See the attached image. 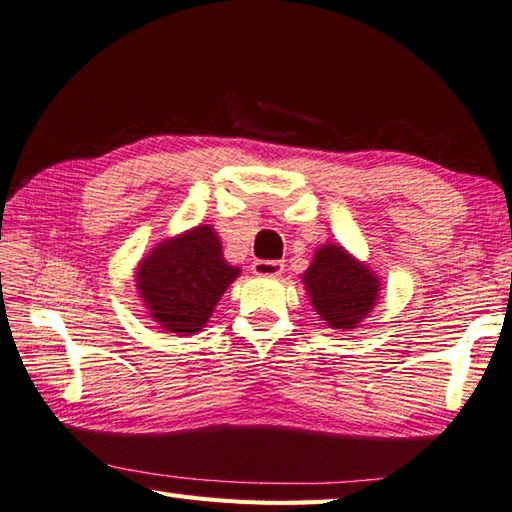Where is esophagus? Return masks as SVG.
<instances>
[{"label":"esophagus","instance_id":"esophagus-1","mask_svg":"<svg viewBox=\"0 0 512 512\" xmlns=\"http://www.w3.org/2000/svg\"><path fill=\"white\" fill-rule=\"evenodd\" d=\"M253 273L259 277H279L284 273V264L277 262V259H255Z\"/></svg>","mask_w":512,"mask_h":512}]
</instances>
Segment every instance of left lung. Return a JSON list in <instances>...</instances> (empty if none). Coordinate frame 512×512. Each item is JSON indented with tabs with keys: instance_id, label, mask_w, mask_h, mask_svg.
Masks as SVG:
<instances>
[{
	"instance_id": "left-lung-1",
	"label": "left lung",
	"mask_w": 512,
	"mask_h": 512,
	"mask_svg": "<svg viewBox=\"0 0 512 512\" xmlns=\"http://www.w3.org/2000/svg\"><path fill=\"white\" fill-rule=\"evenodd\" d=\"M312 308L332 330L358 328L378 301L380 281L339 244H323L303 275Z\"/></svg>"
}]
</instances>
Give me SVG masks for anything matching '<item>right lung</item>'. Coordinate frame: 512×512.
<instances>
[{
    "label": "right lung",
    "mask_w": 512,
    "mask_h": 512,
    "mask_svg": "<svg viewBox=\"0 0 512 512\" xmlns=\"http://www.w3.org/2000/svg\"><path fill=\"white\" fill-rule=\"evenodd\" d=\"M239 273L224 259L220 237L204 224L151 250L136 268V288L162 330L189 336L204 328Z\"/></svg>",
    "instance_id": "right-lung-1"
}]
</instances>
